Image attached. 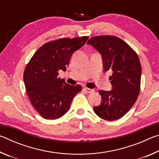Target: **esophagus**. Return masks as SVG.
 Here are the masks:
<instances>
[{
    "instance_id": "1",
    "label": "esophagus",
    "mask_w": 159,
    "mask_h": 159,
    "mask_svg": "<svg viewBox=\"0 0 159 159\" xmlns=\"http://www.w3.org/2000/svg\"><path fill=\"white\" fill-rule=\"evenodd\" d=\"M83 90L87 93H92L94 92V90L93 89H90V88H83Z\"/></svg>"
}]
</instances>
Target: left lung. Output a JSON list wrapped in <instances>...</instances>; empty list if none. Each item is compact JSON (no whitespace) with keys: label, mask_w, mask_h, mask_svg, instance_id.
Here are the masks:
<instances>
[{"label":"left lung","mask_w":159,"mask_h":159,"mask_svg":"<svg viewBox=\"0 0 159 159\" xmlns=\"http://www.w3.org/2000/svg\"><path fill=\"white\" fill-rule=\"evenodd\" d=\"M87 43L101 53L104 71L112 73L109 80L113 89L99 91L102 103L94 111L102 119H119L134 105L140 91L142 66L138 54L114 36H93Z\"/></svg>","instance_id":"obj_1"}]
</instances>
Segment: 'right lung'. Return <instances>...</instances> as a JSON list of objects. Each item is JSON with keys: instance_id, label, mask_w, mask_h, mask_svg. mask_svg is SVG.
Listing matches in <instances>:
<instances>
[{"instance_id": "right-lung-1", "label": "right lung", "mask_w": 159, "mask_h": 159, "mask_svg": "<svg viewBox=\"0 0 159 159\" xmlns=\"http://www.w3.org/2000/svg\"><path fill=\"white\" fill-rule=\"evenodd\" d=\"M88 36L60 39L46 43L34 53L24 71L26 91L32 105L45 119L53 120L69 111L73 98L82 90L58 78L65 71L73 53L84 45Z\"/></svg>"}]
</instances>
